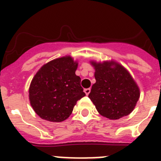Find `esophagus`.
I'll return each instance as SVG.
<instances>
[{
  "label": "esophagus",
  "instance_id": "esophagus-1",
  "mask_svg": "<svg viewBox=\"0 0 161 161\" xmlns=\"http://www.w3.org/2000/svg\"><path fill=\"white\" fill-rule=\"evenodd\" d=\"M84 92L85 93V94L86 95H89V93H90V89H85V90H84Z\"/></svg>",
  "mask_w": 161,
  "mask_h": 161
}]
</instances>
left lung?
Returning a JSON list of instances; mask_svg holds the SVG:
<instances>
[{
  "instance_id": "8db88e82",
  "label": "left lung",
  "mask_w": 161,
  "mask_h": 161,
  "mask_svg": "<svg viewBox=\"0 0 161 161\" xmlns=\"http://www.w3.org/2000/svg\"><path fill=\"white\" fill-rule=\"evenodd\" d=\"M96 83L89 97L98 113L107 119H119L132 112L139 98V89L130 74L114 61L91 62Z\"/></svg>"
}]
</instances>
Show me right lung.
<instances>
[{
	"instance_id": "add662e5",
	"label": "right lung",
	"mask_w": 161,
	"mask_h": 161,
	"mask_svg": "<svg viewBox=\"0 0 161 161\" xmlns=\"http://www.w3.org/2000/svg\"><path fill=\"white\" fill-rule=\"evenodd\" d=\"M77 62L70 56L44 64L33 78L29 89L31 105L42 119L59 123L68 119L76 102L85 96L80 77L75 74Z\"/></svg>"
}]
</instances>
